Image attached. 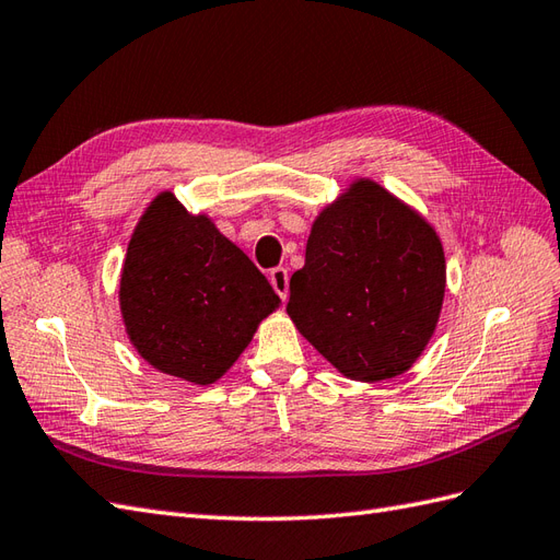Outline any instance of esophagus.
Wrapping results in <instances>:
<instances>
[{"instance_id": "obj_1", "label": "esophagus", "mask_w": 560, "mask_h": 560, "mask_svg": "<svg viewBox=\"0 0 560 560\" xmlns=\"http://www.w3.org/2000/svg\"><path fill=\"white\" fill-rule=\"evenodd\" d=\"M269 283H271V289L277 291V295L281 300L289 298V269H285V267H275V269H271L269 271Z\"/></svg>"}]
</instances>
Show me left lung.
<instances>
[{
	"mask_svg": "<svg viewBox=\"0 0 560 560\" xmlns=\"http://www.w3.org/2000/svg\"><path fill=\"white\" fill-rule=\"evenodd\" d=\"M444 283L435 229L381 184L354 179L314 220L285 312L342 376L378 383L425 350Z\"/></svg>",
	"mask_w": 560,
	"mask_h": 560,
	"instance_id": "1",
	"label": "left lung"
}]
</instances>
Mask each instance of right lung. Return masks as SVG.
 I'll use <instances>...</instances> for the list:
<instances>
[{"label":"right lung","instance_id":"1","mask_svg":"<svg viewBox=\"0 0 560 560\" xmlns=\"http://www.w3.org/2000/svg\"><path fill=\"white\" fill-rule=\"evenodd\" d=\"M279 295L250 257L175 194L143 210L120 275V312L153 369L194 385L222 378Z\"/></svg>","mask_w":560,"mask_h":560}]
</instances>
